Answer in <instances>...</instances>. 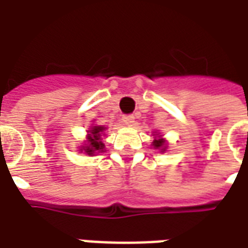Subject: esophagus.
<instances>
[{
	"label": "esophagus",
	"instance_id": "1",
	"mask_svg": "<svg viewBox=\"0 0 248 248\" xmlns=\"http://www.w3.org/2000/svg\"><path fill=\"white\" fill-rule=\"evenodd\" d=\"M134 120H135L134 114H127V116L122 117V122H124L126 126H132V124H134Z\"/></svg>",
	"mask_w": 248,
	"mask_h": 248
}]
</instances>
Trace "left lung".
<instances>
[{
    "instance_id": "8db88e82",
    "label": "left lung",
    "mask_w": 248,
    "mask_h": 248,
    "mask_svg": "<svg viewBox=\"0 0 248 248\" xmlns=\"http://www.w3.org/2000/svg\"><path fill=\"white\" fill-rule=\"evenodd\" d=\"M152 145L155 147V149H159V152H165L166 148H167L166 147V140L163 139L162 135H158V134H155V138Z\"/></svg>"
}]
</instances>
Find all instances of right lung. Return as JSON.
<instances>
[{
    "instance_id": "right-lung-1",
    "label": "right lung",
    "mask_w": 248,
    "mask_h": 248,
    "mask_svg": "<svg viewBox=\"0 0 248 248\" xmlns=\"http://www.w3.org/2000/svg\"><path fill=\"white\" fill-rule=\"evenodd\" d=\"M104 126H93L90 128L87 138H86V144L81 147L79 151L85 152L86 155H93L96 153L104 152V143H103V134H104Z\"/></svg>"
}]
</instances>
